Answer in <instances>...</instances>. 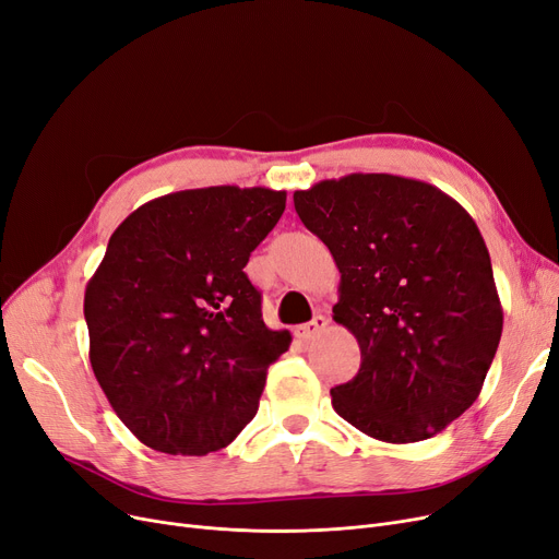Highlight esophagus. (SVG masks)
<instances>
[{"label":"esophagus","mask_w":559,"mask_h":559,"mask_svg":"<svg viewBox=\"0 0 559 559\" xmlns=\"http://www.w3.org/2000/svg\"><path fill=\"white\" fill-rule=\"evenodd\" d=\"M329 326V320L324 318V314H318V318H312L310 322H306V324H301L299 329H297V335L301 337V340H312V337H318L324 329Z\"/></svg>","instance_id":"1"}]
</instances>
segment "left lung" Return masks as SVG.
Masks as SVG:
<instances>
[{"mask_svg": "<svg viewBox=\"0 0 559 559\" xmlns=\"http://www.w3.org/2000/svg\"><path fill=\"white\" fill-rule=\"evenodd\" d=\"M304 226L337 272L333 320L360 347L331 388L340 418L385 443H416L477 400L502 333L491 258L473 216L439 187L349 174L295 191Z\"/></svg>", "mask_w": 559, "mask_h": 559, "instance_id": "8db88e82", "label": "left lung"}]
</instances>
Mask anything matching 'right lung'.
Returning <instances> with one entry per match:
<instances>
[{"instance_id":"add662e5","label":"right lung","mask_w":559,"mask_h":559,"mask_svg":"<svg viewBox=\"0 0 559 559\" xmlns=\"http://www.w3.org/2000/svg\"><path fill=\"white\" fill-rule=\"evenodd\" d=\"M285 197L185 189L143 203L109 237L84 295L88 358L143 445L203 456L253 420L266 368L293 335L266 329L245 266Z\"/></svg>"}]
</instances>
